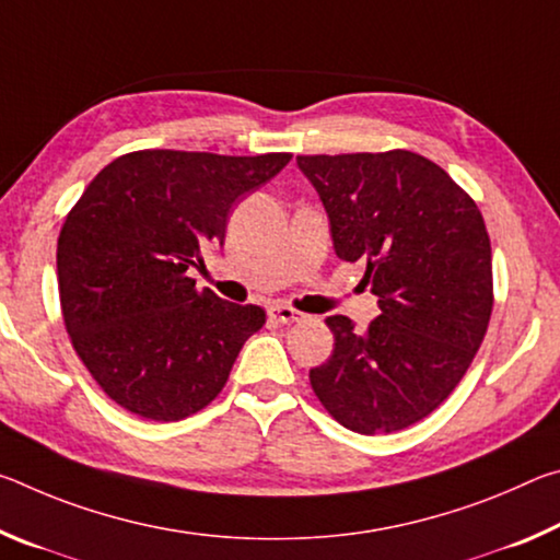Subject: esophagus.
Masks as SVG:
<instances>
[{"mask_svg":"<svg viewBox=\"0 0 560 560\" xmlns=\"http://www.w3.org/2000/svg\"><path fill=\"white\" fill-rule=\"evenodd\" d=\"M269 316L273 320H279V324H301V320L308 318L306 314H301V311L287 306V303H273L269 308Z\"/></svg>","mask_w":560,"mask_h":560,"instance_id":"esophagus-1","label":"esophagus"}]
</instances>
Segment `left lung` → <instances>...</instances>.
<instances>
[{"label":"left lung","instance_id":"8db88e82","mask_svg":"<svg viewBox=\"0 0 560 560\" xmlns=\"http://www.w3.org/2000/svg\"><path fill=\"white\" fill-rule=\"evenodd\" d=\"M336 254L365 267L381 316L360 334L328 316L334 353L308 373L320 405L360 434L438 410L467 373L494 308L489 232L477 202L410 150L299 155Z\"/></svg>","mask_w":560,"mask_h":560}]
</instances>
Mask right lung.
Listing matches in <instances>:
<instances>
[{
	"mask_svg": "<svg viewBox=\"0 0 560 560\" xmlns=\"http://www.w3.org/2000/svg\"><path fill=\"white\" fill-rule=\"evenodd\" d=\"M289 160L136 150L103 167L66 214L56 246L66 334L122 410L177 422L222 393L267 311L197 289L187 271L224 242L232 205Z\"/></svg>",
	"mask_w": 560,
	"mask_h": 560,
	"instance_id": "add662e5",
	"label": "right lung"
}]
</instances>
